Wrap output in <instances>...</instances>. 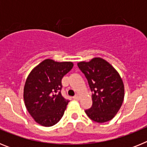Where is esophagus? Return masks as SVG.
Here are the masks:
<instances>
[{
	"label": "esophagus",
	"instance_id": "esophagus-1",
	"mask_svg": "<svg viewBox=\"0 0 147 147\" xmlns=\"http://www.w3.org/2000/svg\"><path fill=\"white\" fill-rule=\"evenodd\" d=\"M80 98V95H78V94H76V95H75L74 96V99H75V100H79Z\"/></svg>",
	"mask_w": 147,
	"mask_h": 147
}]
</instances>
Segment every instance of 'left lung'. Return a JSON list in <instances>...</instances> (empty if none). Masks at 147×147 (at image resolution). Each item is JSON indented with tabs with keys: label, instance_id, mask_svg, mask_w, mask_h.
I'll use <instances>...</instances> for the list:
<instances>
[{
	"label": "left lung",
	"instance_id": "8db88e82",
	"mask_svg": "<svg viewBox=\"0 0 147 147\" xmlns=\"http://www.w3.org/2000/svg\"><path fill=\"white\" fill-rule=\"evenodd\" d=\"M88 80L93 105L85 113L91 120L105 123L115 117L124 98V85L118 71L100 57L77 63Z\"/></svg>",
	"mask_w": 147,
	"mask_h": 147
}]
</instances>
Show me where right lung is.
<instances>
[{
  "label": "right lung",
  "instance_id": "obj_1",
  "mask_svg": "<svg viewBox=\"0 0 147 147\" xmlns=\"http://www.w3.org/2000/svg\"><path fill=\"white\" fill-rule=\"evenodd\" d=\"M72 62L47 59L30 72L23 90L26 107L37 124L51 127L62 119L69 101L60 93L62 77L72 69Z\"/></svg>",
  "mask_w": 147,
  "mask_h": 147
}]
</instances>
